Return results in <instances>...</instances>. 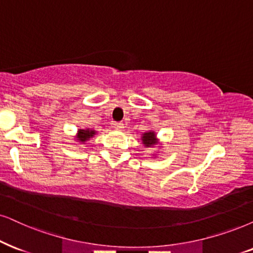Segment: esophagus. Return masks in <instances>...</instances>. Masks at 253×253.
<instances>
[{
  "label": "esophagus",
  "instance_id": "1",
  "mask_svg": "<svg viewBox=\"0 0 253 253\" xmlns=\"http://www.w3.org/2000/svg\"><path fill=\"white\" fill-rule=\"evenodd\" d=\"M114 128L123 129L124 128V124L123 123H114Z\"/></svg>",
  "mask_w": 253,
  "mask_h": 253
}]
</instances>
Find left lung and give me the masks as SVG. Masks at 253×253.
I'll return each mask as SVG.
<instances>
[{
	"instance_id": "1",
	"label": "left lung",
	"mask_w": 253,
	"mask_h": 253,
	"mask_svg": "<svg viewBox=\"0 0 253 253\" xmlns=\"http://www.w3.org/2000/svg\"><path fill=\"white\" fill-rule=\"evenodd\" d=\"M141 140L142 145L147 147V148H148V147H154L156 145H160V141L158 137H156V133L154 130H148V132L143 133Z\"/></svg>"
}]
</instances>
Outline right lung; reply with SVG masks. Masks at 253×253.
Instances as JSON below:
<instances>
[{"label": "right lung", "mask_w": 253, "mask_h": 253, "mask_svg": "<svg viewBox=\"0 0 253 253\" xmlns=\"http://www.w3.org/2000/svg\"><path fill=\"white\" fill-rule=\"evenodd\" d=\"M95 134H97V130L91 129V128H85V129H78V133L76 135V140L79 143H85L88 141L91 137H93Z\"/></svg>", "instance_id": "right-lung-1"}]
</instances>
